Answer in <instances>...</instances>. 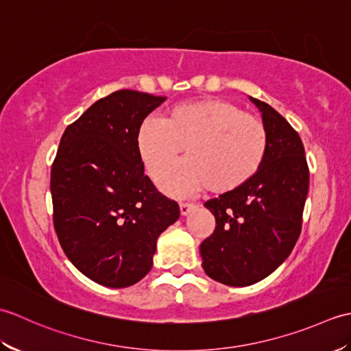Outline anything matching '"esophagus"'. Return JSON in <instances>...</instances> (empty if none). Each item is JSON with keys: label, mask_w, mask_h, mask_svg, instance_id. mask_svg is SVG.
I'll return each instance as SVG.
<instances>
[{"label": "esophagus", "mask_w": 351, "mask_h": 351, "mask_svg": "<svg viewBox=\"0 0 351 351\" xmlns=\"http://www.w3.org/2000/svg\"><path fill=\"white\" fill-rule=\"evenodd\" d=\"M196 208V204H187V202H181L180 204V211L182 215H187L190 211H193Z\"/></svg>", "instance_id": "obj_1"}]
</instances>
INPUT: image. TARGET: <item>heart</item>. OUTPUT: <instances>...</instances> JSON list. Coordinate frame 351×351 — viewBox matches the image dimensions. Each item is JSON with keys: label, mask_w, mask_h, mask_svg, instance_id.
<instances>
[{"label": "heart", "mask_w": 351, "mask_h": 351, "mask_svg": "<svg viewBox=\"0 0 351 351\" xmlns=\"http://www.w3.org/2000/svg\"><path fill=\"white\" fill-rule=\"evenodd\" d=\"M267 145L261 119L215 98L178 104L164 119L149 116L137 132L140 156L152 176L173 166L187 147L190 160L161 178L175 195L241 187L263 166Z\"/></svg>", "instance_id": "heart-1"}]
</instances>
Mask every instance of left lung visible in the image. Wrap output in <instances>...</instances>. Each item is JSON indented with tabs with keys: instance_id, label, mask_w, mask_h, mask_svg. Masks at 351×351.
<instances>
[{
	"instance_id": "obj_1",
	"label": "left lung",
	"mask_w": 351,
	"mask_h": 351,
	"mask_svg": "<svg viewBox=\"0 0 351 351\" xmlns=\"http://www.w3.org/2000/svg\"><path fill=\"white\" fill-rule=\"evenodd\" d=\"M263 113L268 145L263 166L241 187L210 199L214 232L200 244L211 279L247 287L271 274L299 240L309 190L302 138L268 104L250 98Z\"/></svg>"
}]
</instances>
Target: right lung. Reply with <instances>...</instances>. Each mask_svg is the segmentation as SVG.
<instances>
[{
    "label": "right lung",
    "mask_w": 351,
    "mask_h": 351,
    "mask_svg": "<svg viewBox=\"0 0 351 351\" xmlns=\"http://www.w3.org/2000/svg\"><path fill=\"white\" fill-rule=\"evenodd\" d=\"M166 101L117 90L64 130L51 167L52 220L66 256L88 279L125 288L151 271L156 240L180 206L145 175L137 132Z\"/></svg>",
    "instance_id": "right-lung-1"
}]
</instances>
